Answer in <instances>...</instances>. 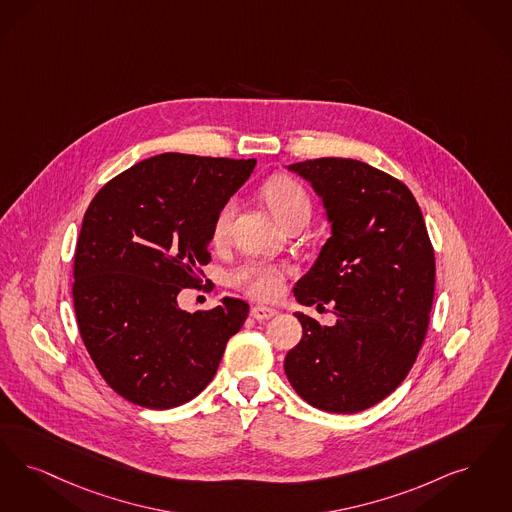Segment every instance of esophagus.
<instances>
[{
  "mask_svg": "<svg viewBox=\"0 0 512 512\" xmlns=\"http://www.w3.org/2000/svg\"><path fill=\"white\" fill-rule=\"evenodd\" d=\"M276 314H278V310H274V308L270 307L251 308V316H253L255 320H270V318H274Z\"/></svg>",
  "mask_w": 512,
  "mask_h": 512,
  "instance_id": "34e87169",
  "label": "esophagus"
}]
</instances>
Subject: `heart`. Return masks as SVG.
Wrapping results in <instances>:
<instances>
[{"label": "heart", "mask_w": 512, "mask_h": 512, "mask_svg": "<svg viewBox=\"0 0 512 512\" xmlns=\"http://www.w3.org/2000/svg\"><path fill=\"white\" fill-rule=\"evenodd\" d=\"M263 198L266 200L276 219L286 226L291 221L297 219H310L312 213V204L308 198L307 190L297 183L291 177H272L266 181L263 186ZM236 204L234 200H228L221 205V209L215 215L213 221V242H225L230 230V223L234 217ZM287 270L282 266L268 265V263H251V265L242 266L240 270L234 272L232 282L238 289H242L247 295L255 299H274L286 278Z\"/></svg>", "instance_id": "heart-1"}]
</instances>
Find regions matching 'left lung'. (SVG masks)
<instances>
[{
    "instance_id": "8db88e82",
    "label": "left lung",
    "mask_w": 512,
    "mask_h": 512,
    "mask_svg": "<svg viewBox=\"0 0 512 512\" xmlns=\"http://www.w3.org/2000/svg\"><path fill=\"white\" fill-rule=\"evenodd\" d=\"M322 198L331 236L295 284L310 307L333 301L335 326L295 312L303 339L284 369L314 408L356 413L396 389L415 364L434 299V249L408 186L350 158L287 165Z\"/></svg>"
}]
</instances>
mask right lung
Listing matches in <instances>:
<instances>
[{
  "mask_svg": "<svg viewBox=\"0 0 512 512\" xmlns=\"http://www.w3.org/2000/svg\"><path fill=\"white\" fill-rule=\"evenodd\" d=\"M255 160L160 154L104 184L83 217L74 308L104 381L148 409L181 406L209 385L249 305L184 312L177 295L200 284L213 221Z\"/></svg>",
  "mask_w": 512,
  "mask_h": 512,
  "instance_id": "right-lung-1",
  "label": "right lung"
}]
</instances>
